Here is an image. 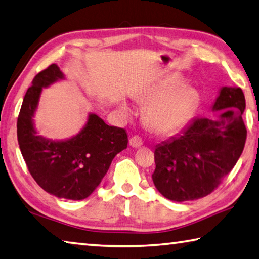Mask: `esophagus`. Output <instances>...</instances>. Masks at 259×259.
Instances as JSON below:
<instances>
[{"label":"esophagus","mask_w":259,"mask_h":259,"mask_svg":"<svg viewBox=\"0 0 259 259\" xmlns=\"http://www.w3.org/2000/svg\"><path fill=\"white\" fill-rule=\"evenodd\" d=\"M142 144H143V141L138 135L132 136L130 139V145L132 148H140V146H142Z\"/></svg>","instance_id":"esophagus-1"}]
</instances>
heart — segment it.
Listing matches in <instances>:
<instances>
[{
	"instance_id": "1",
	"label": "heart",
	"mask_w": 259,
	"mask_h": 259,
	"mask_svg": "<svg viewBox=\"0 0 259 259\" xmlns=\"http://www.w3.org/2000/svg\"><path fill=\"white\" fill-rule=\"evenodd\" d=\"M172 84H162L150 95L154 101L146 111L151 127L160 133H172L186 124L197 101V96L189 87L172 90Z\"/></svg>"
}]
</instances>
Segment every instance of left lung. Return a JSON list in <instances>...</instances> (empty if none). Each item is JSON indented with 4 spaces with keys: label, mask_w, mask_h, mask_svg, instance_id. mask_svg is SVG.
I'll return each instance as SVG.
<instances>
[{
    "label": "left lung",
    "mask_w": 259,
    "mask_h": 259,
    "mask_svg": "<svg viewBox=\"0 0 259 259\" xmlns=\"http://www.w3.org/2000/svg\"><path fill=\"white\" fill-rule=\"evenodd\" d=\"M245 108L240 88L224 87L213 106L222 110L218 119L195 118L182 134L155 148L152 179L165 198L194 201L218 188L245 148Z\"/></svg>",
    "instance_id": "1"
}]
</instances>
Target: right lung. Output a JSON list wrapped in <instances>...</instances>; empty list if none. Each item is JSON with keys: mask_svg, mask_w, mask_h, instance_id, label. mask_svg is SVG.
<instances>
[{"mask_svg": "<svg viewBox=\"0 0 259 259\" xmlns=\"http://www.w3.org/2000/svg\"><path fill=\"white\" fill-rule=\"evenodd\" d=\"M56 64L39 72L29 87L18 116L17 134L29 172L45 192L79 201L94 192L117 153L127 148L124 128L108 126L91 114L79 134L67 141L46 140L36 134L32 116L42 87L63 79Z\"/></svg>", "mask_w": 259, "mask_h": 259, "instance_id": "1", "label": "right lung"}]
</instances>
